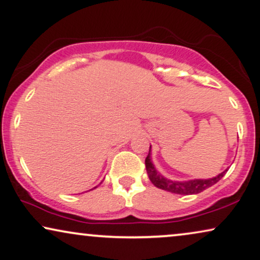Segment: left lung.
Wrapping results in <instances>:
<instances>
[{
  "label": "left lung",
  "instance_id": "obj_1",
  "mask_svg": "<svg viewBox=\"0 0 260 260\" xmlns=\"http://www.w3.org/2000/svg\"><path fill=\"white\" fill-rule=\"evenodd\" d=\"M149 151H151V147H149ZM146 165V171H147V174L149 177V180H151L154 186L158 188L165 189L167 192L175 193V194H198V193L205 191V189L211 187L214 184L220 180V179L224 177L228 170L221 172L220 174L217 175V177L212 179H206V180H202V179H196V180H189V181H172L168 180V179L164 178L161 174H159L153 166V164L149 159V153L147 158L145 160Z\"/></svg>",
  "mask_w": 260,
  "mask_h": 260
}]
</instances>
